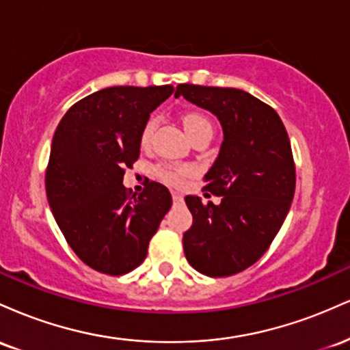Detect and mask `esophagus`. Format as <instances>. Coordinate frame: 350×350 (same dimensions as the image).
<instances>
[{
  "mask_svg": "<svg viewBox=\"0 0 350 350\" xmlns=\"http://www.w3.org/2000/svg\"><path fill=\"white\" fill-rule=\"evenodd\" d=\"M171 196H172V200H174L176 204H178V202H180V200H183V194H180V192H178V191H172V192H171Z\"/></svg>",
  "mask_w": 350,
  "mask_h": 350,
  "instance_id": "34e87169",
  "label": "esophagus"
}]
</instances>
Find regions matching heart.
<instances>
[{
	"mask_svg": "<svg viewBox=\"0 0 350 350\" xmlns=\"http://www.w3.org/2000/svg\"><path fill=\"white\" fill-rule=\"evenodd\" d=\"M183 124H184V130H186V133L189 135V138H191L192 142L202 135H212V130H214V128H212L211 120H208L206 115L199 113V111H187V113L183 116ZM154 128H156L154 120H148V122L144 123L142 135H139V144H142L143 148L150 146ZM187 172L189 170L186 166H178V164H164V166H159L158 170H156L158 178L166 180V183L170 184H178L179 180L187 174Z\"/></svg>",
	"mask_w": 350,
	"mask_h": 350,
	"instance_id": "heart-1",
	"label": "heart"
}]
</instances>
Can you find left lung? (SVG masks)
<instances>
[{
    "label": "left lung",
    "instance_id": "left-lung-1",
    "mask_svg": "<svg viewBox=\"0 0 350 350\" xmlns=\"http://www.w3.org/2000/svg\"><path fill=\"white\" fill-rule=\"evenodd\" d=\"M179 95L212 111L224 130L204 176V191L222 200L215 206L186 196L192 227L183 237L184 253L202 275H235L268 250L290 211L296 186L290 138L270 105L239 88L180 83Z\"/></svg>",
    "mask_w": 350,
    "mask_h": 350
}]
</instances>
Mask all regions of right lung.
Listing matches in <instances>:
<instances>
[{
	"instance_id": "obj_1",
	"label": "right lung",
	"mask_w": 350,
	"mask_h": 350,
	"mask_svg": "<svg viewBox=\"0 0 350 350\" xmlns=\"http://www.w3.org/2000/svg\"><path fill=\"white\" fill-rule=\"evenodd\" d=\"M172 92V85L103 88L72 105L52 138L51 211L75 255L100 273L120 276L139 267L171 208L163 184L151 180L131 196L123 176L138 159L150 113Z\"/></svg>"
}]
</instances>
